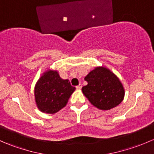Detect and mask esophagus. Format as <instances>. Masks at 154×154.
Returning <instances> with one entry per match:
<instances>
[{"mask_svg":"<svg viewBox=\"0 0 154 154\" xmlns=\"http://www.w3.org/2000/svg\"><path fill=\"white\" fill-rule=\"evenodd\" d=\"M81 88H82V85L81 84H79L78 86H76V88H77V89H78V90L81 89Z\"/></svg>","mask_w":154,"mask_h":154,"instance_id":"1","label":"esophagus"}]
</instances>
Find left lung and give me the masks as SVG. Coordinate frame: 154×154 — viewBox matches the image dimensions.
<instances>
[{"label": "left lung", "mask_w": 154, "mask_h": 154, "mask_svg": "<svg viewBox=\"0 0 154 154\" xmlns=\"http://www.w3.org/2000/svg\"><path fill=\"white\" fill-rule=\"evenodd\" d=\"M85 80L88 84L82 88L90 103L101 110H109L120 104L125 97V88L117 76L105 67H96Z\"/></svg>", "instance_id": "left-lung-1"}]
</instances>
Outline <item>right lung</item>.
Listing matches in <instances>:
<instances>
[{
    "label": "right lung",
    "instance_id": "obj_1",
    "mask_svg": "<svg viewBox=\"0 0 154 154\" xmlns=\"http://www.w3.org/2000/svg\"><path fill=\"white\" fill-rule=\"evenodd\" d=\"M74 91L69 80L62 79L57 71L48 70L35 84V103L42 112L54 114L66 106Z\"/></svg>",
    "mask_w": 154,
    "mask_h": 154
}]
</instances>
